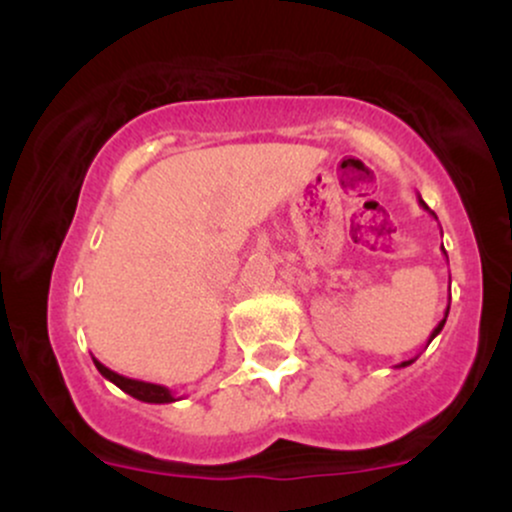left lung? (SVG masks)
Masks as SVG:
<instances>
[{
	"label": "left lung",
	"instance_id": "obj_1",
	"mask_svg": "<svg viewBox=\"0 0 512 512\" xmlns=\"http://www.w3.org/2000/svg\"><path fill=\"white\" fill-rule=\"evenodd\" d=\"M419 204H421V207H424V209L428 211V214H431V216H433V219H438V216H436V214H433V211L426 207V204H424V199H419ZM443 252H445V250H443ZM445 257H448V255H445ZM448 313H450V305H448V308H445V315H443V320H440V322H438V327H436V330H433V332H431V337H428V344H431V342H433V339H436V337H438V334H440V330H443L445 320H448ZM411 363H414V358H411V361H402V363H399V366H397V368H407V366H411Z\"/></svg>",
	"mask_w": 512,
	"mask_h": 512
}]
</instances>
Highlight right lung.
<instances>
[{"instance_id": "1", "label": "right lung", "mask_w": 512, "mask_h": 512, "mask_svg": "<svg viewBox=\"0 0 512 512\" xmlns=\"http://www.w3.org/2000/svg\"><path fill=\"white\" fill-rule=\"evenodd\" d=\"M93 363H96L98 373H101L105 380H110V383L120 387L122 392H127L129 397L139 399V402H149V404H170V402H178V397H175L173 392L168 390V387L156 385V383H144V380L125 378V375L115 373V370H110L108 366H103V363L98 361V358H93Z\"/></svg>"}]
</instances>
